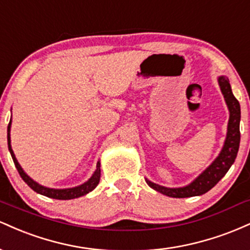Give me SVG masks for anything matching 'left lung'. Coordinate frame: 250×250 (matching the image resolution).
Listing matches in <instances>:
<instances>
[{
	"label": "left lung",
	"instance_id": "8db88e82",
	"mask_svg": "<svg viewBox=\"0 0 250 250\" xmlns=\"http://www.w3.org/2000/svg\"><path fill=\"white\" fill-rule=\"evenodd\" d=\"M221 93H222L227 107L229 110V121L228 127H227V136L223 143V147L221 149L220 154L217 155L216 159L214 160L210 165L208 166L205 170L201 173L199 176L195 179L193 182L185 187L179 188H168L163 186L157 185V183L151 182L146 179V182L154 190L159 191L163 195H167L169 197H191L200 196V195L207 193L211 188L216 185L219 181L225 176L229 168L231 167L235 159H236L237 151L240 147V120H241V108L240 103L235 99L231 91L230 83L227 76L217 77Z\"/></svg>",
	"mask_w": 250,
	"mask_h": 250
}]
</instances>
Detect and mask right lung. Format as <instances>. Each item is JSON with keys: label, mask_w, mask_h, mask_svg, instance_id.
Instances as JSON below:
<instances>
[{"label": "right lung", "mask_w": 250, "mask_h": 250, "mask_svg": "<svg viewBox=\"0 0 250 250\" xmlns=\"http://www.w3.org/2000/svg\"><path fill=\"white\" fill-rule=\"evenodd\" d=\"M10 127H11V120H10L9 125H8V148H9L10 155H11V157H13V161H14V163H15V167L17 169V171H19V174L21 175V177L23 179L24 182L27 183V185L29 186V187L33 189L34 191H36V193H39L41 195H44V196H47V197H51V199L71 200V199H76V197L83 196V195L90 193V191L94 190V189L96 188V186L99 185L100 177H101V169H100V167H101V163H100V161L97 162L95 171H94V174L91 175L90 179H89L88 181H85V182L82 183V185L77 186V187L65 188V189H55V188L44 187V186L37 183L36 181H34L30 176H28V175L25 174V171L22 169L21 166H20L19 161L16 160V156H15V154H14L13 149H11V145H10Z\"/></svg>", "instance_id": "obj_1"}]
</instances>
